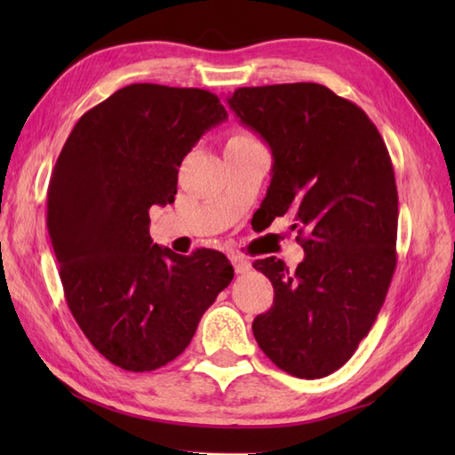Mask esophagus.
Masks as SVG:
<instances>
[{"label":"esophagus","instance_id":"1","mask_svg":"<svg viewBox=\"0 0 455 455\" xmlns=\"http://www.w3.org/2000/svg\"><path fill=\"white\" fill-rule=\"evenodd\" d=\"M230 262H233L236 274H248L250 269H252V264H250L248 259L244 256H240V254L230 256Z\"/></svg>","mask_w":455,"mask_h":455}]
</instances>
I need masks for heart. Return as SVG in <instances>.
Returning <instances> with one entry per match:
<instances>
[{
    "instance_id": "heart-1",
    "label": "heart",
    "mask_w": 455,
    "mask_h": 455,
    "mask_svg": "<svg viewBox=\"0 0 455 455\" xmlns=\"http://www.w3.org/2000/svg\"><path fill=\"white\" fill-rule=\"evenodd\" d=\"M254 140L256 139L252 137V134L246 132V131H236L235 134H230V139H228V142H254Z\"/></svg>"
}]
</instances>
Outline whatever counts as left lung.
<instances>
[{"instance_id":"obj_1","label":"left lung","mask_w":455,"mask_h":455,"mask_svg":"<svg viewBox=\"0 0 455 455\" xmlns=\"http://www.w3.org/2000/svg\"><path fill=\"white\" fill-rule=\"evenodd\" d=\"M240 123L272 148L262 212L289 215L305 250L295 272L256 259L274 285L258 346L279 370L318 379L350 360L379 315L397 266L399 197L387 147L355 103L321 84L238 88Z\"/></svg>"}]
</instances>
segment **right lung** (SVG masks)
Masks as SVG:
<instances>
[{
	"label": "right lung",
	"mask_w": 455,
	"mask_h": 455,
	"mask_svg": "<svg viewBox=\"0 0 455 455\" xmlns=\"http://www.w3.org/2000/svg\"><path fill=\"white\" fill-rule=\"evenodd\" d=\"M228 117L215 93L131 84L84 113L48 183L46 227L66 303L95 350L152 371L189 346L235 277L227 256L152 244V205L178 193V168Z\"/></svg>",
	"instance_id": "obj_1"
}]
</instances>
